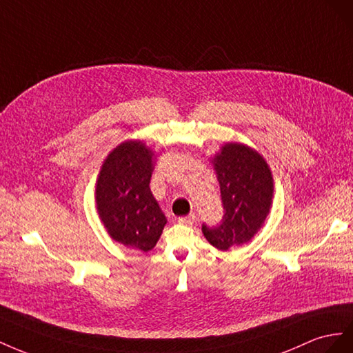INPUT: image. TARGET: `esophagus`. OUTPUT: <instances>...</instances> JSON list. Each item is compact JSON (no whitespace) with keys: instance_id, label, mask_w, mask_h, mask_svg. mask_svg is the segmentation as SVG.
<instances>
[{"instance_id":"34e87169","label":"esophagus","mask_w":353,"mask_h":353,"mask_svg":"<svg viewBox=\"0 0 353 353\" xmlns=\"http://www.w3.org/2000/svg\"><path fill=\"white\" fill-rule=\"evenodd\" d=\"M179 223H182V225H192L194 221H195V216L194 214H189V216H186V217H179Z\"/></svg>"}]
</instances>
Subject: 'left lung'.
<instances>
[{
	"instance_id": "8db88e82",
	"label": "left lung",
	"mask_w": 353,
	"mask_h": 353,
	"mask_svg": "<svg viewBox=\"0 0 353 353\" xmlns=\"http://www.w3.org/2000/svg\"><path fill=\"white\" fill-rule=\"evenodd\" d=\"M220 185L223 219L217 226L203 225V234L217 250L251 241L263 226L272 207L274 177L257 150L226 143L211 159Z\"/></svg>"
}]
</instances>
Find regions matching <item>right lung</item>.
<instances>
[{
    "label": "right lung",
    "mask_w": 353,
    "mask_h": 353,
    "mask_svg": "<svg viewBox=\"0 0 353 353\" xmlns=\"http://www.w3.org/2000/svg\"><path fill=\"white\" fill-rule=\"evenodd\" d=\"M155 154L140 140L118 145L103 161L96 207L109 236L140 251L152 250L167 219L150 192Z\"/></svg>",
    "instance_id": "1"
}]
</instances>
